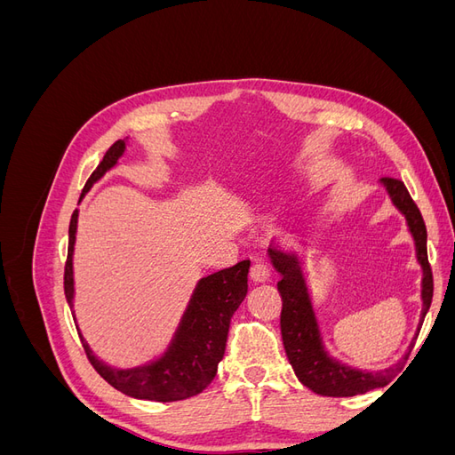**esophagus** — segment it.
Wrapping results in <instances>:
<instances>
[{
  "instance_id": "34e87169",
  "label": "esophagus",
  "mask_w": 455,
  "mask_h": 455,
  "mask_svg": "<svg viewBox=\"0 0 455 455\" xmlns=\"http://www.w3.org/2000/svg\"><path fill=\"white\" fill-rule=\"evenodd\" d=\"M251 277H252V281H256V283L267 281V279L271 277V267H269L267 261H261V259L254 261V266H252V269H251Z\"/></svg>"
}]
</instances>
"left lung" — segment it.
<instances>
[{
    "mask_svg": "<svg viewBox=\"0 0 455 455\" xmlns=\"http://www.w3.org/2000/svg\"><path fill=\"white\" fill-rule=\"evenodd\" d=\"M379 184L387 191L391 203L396 211L406 218V226L416 246V258L421 266V316L419 326L425 319L427 311L431 307L433 299V273L429 259H427V229L421 218V212L411 201L406 186L395 178H381ZM267 254L271 264L281 275L277 283L279 294L283 298L281 311V334L288 361H291L298 379L316 395L323 396H355L363 395L371 389H379L387 385L393 376L403 366V361L395 366H389L379 371H368L361 368H353L334 359L328 353L323 341L319 321L313 309L311 294L301 261L298 254L283 252L275 243L269 244ZM406 359V356H404Z\"/></svg>",
    "mask_w": 455,
    "mask_h": 455,
    "instance_id": "8db88e82",
    "label": "left lung"
}]
</instances>
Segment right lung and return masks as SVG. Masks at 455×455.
Here are the masks:
<instances>
[{
	"mask_svg": "<svg viewBox=\"0 0 455 455\" xmlns=\"http://www.w3.org/2000/svg\"><path fill=\"white\" fill-rule=\"evenodd\" d=\"M125 148L127 140H117L106 151L104 159L87 180L84 196L108 171L116 167L119 157L125 154ZM77 216L79 211L76 209L70 220V239H68V259L64 267V294L68 306L72 309L74 321V246ZM249 269L251 259H243L235 266L203 277L189 298V304L169 347L157 359L140 366L114 368L102 363L92 353L89 343L81 336L79 326L76 324L87 359L112 387L132 398L172 403L199 395L203 389L209 387L216 376L220 361L224 359L231 316L241 306L246 292H249Z\"/></svg>",
	"mask_w": 455,
	"mask_h": 455,
	"instance_id": "right-lung-1",
	"label": "right lung"
}]
</instances>
